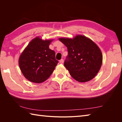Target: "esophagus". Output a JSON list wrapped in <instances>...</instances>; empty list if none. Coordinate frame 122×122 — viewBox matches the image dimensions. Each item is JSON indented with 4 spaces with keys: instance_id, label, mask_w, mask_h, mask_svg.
<instances>
[{
    "instance_id": "obj_1",
    "label": "esophagus",
    "mask_w": 122,
    "mask_h": 122,
    "mask_svg": "<svg viewBox=\"0 0 122 122\" xmlns=\"http://www.w3.org/2000/svg\"><path fill=\"white\" fill-rule=\"evenodd\" d=\"M64 62V61L63 59H61V60L60 61V64H63Z\"/></svg>"
}]
</instances>
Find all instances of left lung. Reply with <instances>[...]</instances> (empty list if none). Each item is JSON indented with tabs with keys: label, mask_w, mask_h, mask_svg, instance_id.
Returning <instances> with one entry per match:
<instances>
[{
	"label": "left lung",
	"mask_w": 122,
	"mask_h": 122,
	"mask_svg": "<svg viewBox=\"0 0 122 122\" xmlns=\"http://www.w3.org/2000/svg\"><path fill=\"white\" fill-rule=\"evenodd\" d=\"M67 47L68 55L64 66L70 75L80 82L88 81L101 68L103 55L99 47L86 36L77 35L73 38H60Z\"/></svg>",
	"instance_id": "1"
}]
</instances>
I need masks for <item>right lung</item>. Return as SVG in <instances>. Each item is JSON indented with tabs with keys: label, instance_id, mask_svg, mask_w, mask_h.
Masks as SVG:
<instances>
[{
	"label": "right lung",
	"instance_id": "right-lung-1",
	"mask_svg": "<svg viewBox=\"0 0 122 122\" xmlns=\"http://www.w3.org/2000/svg\"><path fill=\"white\" fill-rule=\"evenodd\" d=\"M53 39H33L21 53L19 66L23 76L29 81L41 83L52 74L58 62L54 51L49 48Z\"/></svg>",
	"mask_w": 122,
	"mask_h": 122
}]
</instances>
